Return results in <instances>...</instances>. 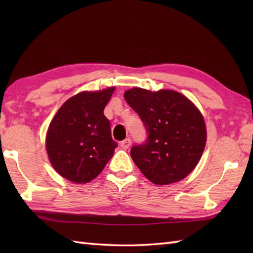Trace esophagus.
I'll return each mask as SVG.
<instances>
[{
	"instance_id": "esophagus-1",
	"label": "esophagus",
	"mask_w": 253,
	"mask_h": 253,
	"mask_svg": "<svg viewBox=\"0 0 253 253\" xmlns=\"http://www.w3.org/2000/svg\"><path fill=\"white\" fill-rule=\"evenodd\" d=\"M130 144H131V140L129 138H126L125 140H123L122 142H121V147L123 148V149H128L130 147Z\"/></svg>"
}]
</instances>
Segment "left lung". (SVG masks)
<instances>
[{"mask_svg": "<svg viewBox=\"0 0 253 253\" xmlns=\"http://www.w3.org/2000/svg\"><path fill=\"white\" fill-rule=\"evenodd\" d=\"M125 100L148 132L130 150L133 162L155 185L184 179L196 168L207 142L203 116L192 102L173 90H127Z\"/></svg>", "mask_w": 253, "mask_h": 253, "instance_id": "1", "label": "left lung"}]
</instances>
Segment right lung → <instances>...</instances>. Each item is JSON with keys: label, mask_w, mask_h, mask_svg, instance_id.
Returning <instances> with one entry per match:
<instances>
[{"label": "right lung", "mask_w": 253, "mask_h": 253, "mask_svg": "<svg viewBox=\"0 0 253 253\" xmlns=\"http://www.w3.org/2000/svg\"><path fill=\"white\" fill-rule=\"evenodd\" d=\"M114 90L80 92L68 99L53 117L46 133V152L64 178L77 184L89 182L114 154L117 143L103 113Z\"/></svg>", "instance_id": "1"}]
</instances>
